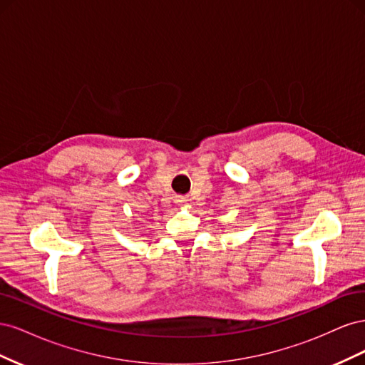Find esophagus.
Returning a JSON list of instances; mask_svg holds the SVG:
<instances>
[{
    "label": "esophagus",
    "mask_w": 365,
    "mask_h": 365,
    "mask_svg": "<svg viewBox=\"0 0 365 365\" xmlns=\"http://www.w3.org/2000/svg\"><path fill=\"white\" fill-rule=\"evenodd\" d=\"M176 202H184V197H178V200H176Z\"/></svg>",
    "instance_id": "1"
}]
</instances>
